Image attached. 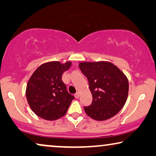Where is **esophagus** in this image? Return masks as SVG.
Listing matches in <instances>:
<instances>
[{"instance_id": "esophagus-1", "label": "esophagus", "mask_w": 156, "mask_h": 156, "mask_svg": "<svg viewBox=\"0 0 156 156\" xmlns=\"http://www.w3.org/2000/svg\"><path fill=\"white\" fill-rule=\"evenodd\" d=\"M74 96H75V97L76 98V99H78V98L80 97V93L79 92V91H77V92H76L75 94H74Z\"/></svg>"}]
</instances>
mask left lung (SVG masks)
Instances as JSON below:
<instances>
[{"instance_id":"left-lung-1","label":"left lung","mask_w":156,"mask_h":156,"mask_svg":"<svg viewBox=\"0 0 156 156\" xmlns=\"http://www.w3.org/2000/svg\"><path fill=\"white\" fill-rule=\"evenodd\" d=\"M79 67L87 77L92 94L91 105L84 107L86 114L97 121L106 120L118 114L129 93L125 74L109 62H84Z\"/></svg>"}]
</instances>
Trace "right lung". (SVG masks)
<instances>
[{"label": "right lung", "mask_w": 156, "mask_h": 156, "mask_svg": "<svg viewBox=\"0 0 156 156\" xmlns=\"http://www.w3.org/2000/svg\"><path fill=\"white\" fill-rule=\"evenodd\" d=\"M72 63L58 61L42 64L33 72L27 84L26 98L35 114L53 121L66 114L74 96L68 92L62 77Z\"/></svg>", "instance_id": "add662e5"}]
</instances>
